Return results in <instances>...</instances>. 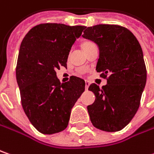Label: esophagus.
Returning <instances> with one entry per match:
<instances>
[{
	"instance_id": "1",
	"label": "esophagus",
	"mask_w": 154,
	"mask_h": 154,
	"mask_svg": "<svg viewBox=\"0 0 154 154\" xmlns=\"http://www.w3.org/2000/svg\"><path fill=\"white\" fill-rule=\"evenodd\" d=\"M89 85H90V83H89V81H85V88H86V90H88V88Z\"/></svg>"
}]
</instances>
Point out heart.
Instances as JSON below:
<instances>
[{"label":"heart","instance_id":"b5f03b06","mask_svg":"<svg viewBox=\"0 0 154 154\" xmlns=\"http://www.w3.org/2000/svg\"><path fill=\"white\" fill-rule=\"evenodd\" d=\"M91 44H93L92 42H84L83 43V48H86V47H88L89 45H91Z\"/></svg>","mask_w":154,"mask_h":154}]
</instances>
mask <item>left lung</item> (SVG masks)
<instances>
[{"mask_svg":"<svg viewBox=\"0 0 154 154\" xmlns=\"http://www.w3.org/2000/svg\"><path fill=\"white\" fill-rule=\"evenodd\" d=\"M82 37L96 43L100 57L96 71L106 79L101 88L93 83L88 90L95 101L88 106L92 124L106 132L120 131L137 112L146 82L141 47L134 34L119 25L87 27Z\"/></svg>","mask_w":154,"mask_h":154,"instance_id":"obj_1","label":"left lung"}]
</instances>
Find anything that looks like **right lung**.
<instances>
[{"label": "right lung", "instance_id": "add662e5", "mask_svg": "<svg viewBox=\"0 0 154 154\" xmlns=\"http://www.w3.org/2000/svg\"><path fill=\"white\" fill-rule=\"evenodd\" d=\"M84 26L42 23L22 40L16 65V80L22 108L40 133L53 134L66 128L71 109L85 91V81L71 76L60 83L56 70L66 67L69 52Z\"/></svg>", "mask_w": 154, "mask_h": 154}]
</instances>
